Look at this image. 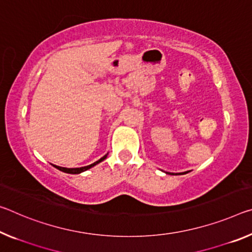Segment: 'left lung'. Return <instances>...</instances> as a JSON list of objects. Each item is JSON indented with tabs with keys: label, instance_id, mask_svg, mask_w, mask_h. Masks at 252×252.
<instances>
[{
	"label": "left lung",
	"instance_id": "8db88e82",
	"mask_svg": "<svg viewBox=\"0 0 252 252\" xmlns=\"http://www.w3.org/2000/svg\"><path fill=\"white\" fill-rule=\"evenodd\" d=\"M171 175H174V174H171Z\"/></svg>",
	"mask_w": 252,
	"mask_h": 252
}]
</instances>
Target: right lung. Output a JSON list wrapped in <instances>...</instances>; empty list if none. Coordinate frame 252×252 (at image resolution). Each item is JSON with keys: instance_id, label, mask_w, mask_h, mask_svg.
<instances>
[{"instance_id": "right-lung-1", "label": "right lung", "mask_w": 252, "mask_h": 252, "mask_svg": "<svg viewBox=\"0 0 252 252\" xmlns=\"http://www.w3.org/2000/svg\"><path fill=\"white\" fill-rule=\"evenodd\" d=\"M106 157H107V155L103 156V157H102L101 159H98L97 161H95V162H93V163H91V165H89V166H85V167H79V168H65V167H59V166H56V165H53V166H54V167H56V168H57V169L62 170V171H63V173H67V174H81V173H83V171H85V170H87V169H90V168H92V167H94L95 165H97V163H99L101 161H103Z\"/></svg>"}]
</instances>
